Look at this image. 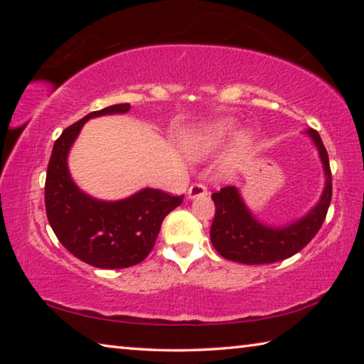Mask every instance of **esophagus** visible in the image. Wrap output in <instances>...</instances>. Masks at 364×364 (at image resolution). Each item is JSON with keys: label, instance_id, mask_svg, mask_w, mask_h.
I'll return each instance as SVG.
<instances>
[{"label": "esophagus", "instance_id": "esophagus-1", "mask_svg": "<svg viewBox=\"0 0 364 364\" xmlns=\"http://www.w3.org/2000/svg\"><path fill=\"white\" fill-rule=\"evenodd\" d=\"M207 196V186L202 183H194L191 184L188 189V197L189 199H196V197H204Z\"/></svg>", "mask_w": 364, "mask_h": 364}]
</instances>
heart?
<instances>
[{
    "label": "heart",
    "mask_w": 364,
    "mask_h": 364,
    "mask_svg": "<svg viewBox=\"0 0 364 364\" xmlns=\"http://www.w3.org/2000/svg\"><path fill=\"white\" fill-rule=\"evenodd\" d=\"M232 132H234L232 122L230 120L215 122L213 125L204 128V130L191 134L188 138V146L191 152H194V156H199V157L207 156V154L220 149V147L226 143L228 138L231 136ZM252 143H254V134L250 132L244 130L239 133L236 136V143H234V151L230 160V165L237 157L244 156V154L249 151Z\"/></svg>",
    "instance_id": "b5f03b06"
}]
</instances>
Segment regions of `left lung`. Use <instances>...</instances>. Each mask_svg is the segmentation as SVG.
<instances>
[{"label": "left lung", "mask_w": 364, "mask_h": 364, "mask_svg": "<svg viewBox=\"0 0 364 364\" xmlns=\"http://www.w3.org/2000/svg\"><path fill=\"white\" fill-rule=\"evenodd\" d=\"M306 133L315 141L324 165L326 186L321 200L295 223L284 228H271L252 217L236 188H221L218 193L212 194L215 217L210 226V241L226 260L245 264L281 262L304 249L323 226L332 197L329 157L318 132L310 128Z\"/></svg>", "instance_id": "left-lung-1"}]
</instances>
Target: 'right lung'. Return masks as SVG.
Segmentation results:
<instances>
[{
    "mask_svg": "<svg viewBox=\"0 0 364 364\" xmlns=\"http://www.w3.org/2000/svg\"><path fill=\"white\" fill-rule=\"evenodd\" d=\"M130 104H115L67 127L54 143L45 183L48 221L59 242L80 260L96 268H128L149 255L164 218L183 196L143 189L117 202H102L82 193L67 168V154L85 122L106 114H125Z\"/></svg>",
    "mask_w": 364,
    "mask_h": 364,
    "instance_id": "right-lung-1",
    "label": "right lung"
}]
</instances>
